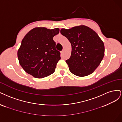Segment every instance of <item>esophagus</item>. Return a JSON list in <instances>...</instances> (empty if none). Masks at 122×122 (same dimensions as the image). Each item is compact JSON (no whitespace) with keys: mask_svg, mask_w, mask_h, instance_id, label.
I'll list each match as a JSON object with an SVG mask.
<instances>
[{"mask_svg":"<svg viewBox=\"0 0 122 122\" xmlns=\"http://www.w3.org/2000/svg\"><path fill=\"white\" fill-rule=\"evenodd\" d=\"M63 54H64V51H62L61 52V55H63Z\"/></svg>","mask_w":122,"mask_h":122,"instance_id":"34e87169","label":"esophagus"}]
</instances>
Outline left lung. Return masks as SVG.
Wrapping results in <instances>:
<instances>
[{
	"instance_id": "obj_1",
	"label": "left lung",
	"mask_w": 122,
	"mask_h": 122,
	"mask_svg": "<svg viewBox=\"0 0 122 122\" xmlns=\"http://www.w3.org/2000/svg\"><path fill=\"white\" fill-rule=\"evenodd\" d=\"M71 45V56L66 60L70 71L83 77L92 73L99 65L104 55V45L97 33L85 25L60 30Z\"/></svg>"
}]
</instances>
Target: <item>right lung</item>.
Returning a JSON list of instances; mask_svg holds the SVG:
<instances>
[{
	"instance_id": "right-lung-1",
	"label": "right lung",
	"mask_w": 122,
	"mask_h": 122,
	"mask_svg": "<svg viewBox=\"0 0 122 122\" xmlns=\"http://www.w3.org/2000/svg\"><path fill=\"white\" fill-rule=\"evenodd\" d=\"M59 32L58 28L36 27L26 34L17 53L19 63L25 72L37 78L54 72L61 57L53 38Z\"/></svg>"
}]
</instances>
